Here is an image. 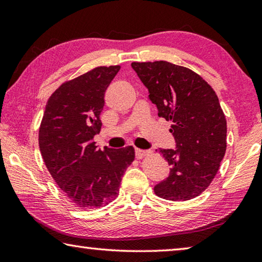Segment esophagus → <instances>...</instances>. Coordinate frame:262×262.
Instances as JSON below:
<instances>
[{
	"label": "esophagus",
	"mask_w": 262,
	"mask_h": 262,
	"mask_svg": "<svg viewBox=\"0 0 262 262\" xmlns=\"http://www.w3.org/2000/svg\"><path fill=\"white\" fill-rule=\"evenodd\" d=\"M147 155H149V151H147V150H142V149H135V156L137 159H142L143 157L147 156Z\"/></svg>",
	"instance_id": "obj_1"
}]
</instances>
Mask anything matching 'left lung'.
Returning a JSON list of instances; mask_svg holds the SVG:
<instances>
[{
  "instance_id": "left-lung-1",
  "label": "left lung",
  "mask_w": 262,
  "mask_h": 262,
  "mask_svg": "<svg viewBox=\"0 0 262 262\" xmlns=\"http://www.w3.org/2000/svg\"><path fill=\"white\" fill-rule=\"evenodd\" d=\"M133 69L171 121L176 149H159L170 174L154 187L157 196L187 201L200 195L220 168L227 150V120L219 97L200 75L167 61L133 62Z\"/></svg>"
}]
</instances>
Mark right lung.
Returning a JSON list of instances; mask_svg holds the SVG:
<instances>
[{"instance_id":"1","label":"right lung","mask_w":262,"mask_h":262,"mask_svg":"<svg viewBox=\"0 0 262 262\" xmlns=\"http://www.w3.org/2000/svg\"><path fill=\"white\" fill-rule=\"evenodd\" d=\"M120 66L97 67L53 92L39 128V148L46 167L74 206H107L119 194L121 178L135 158L132 145L97 148L104 95Z\"/></svg>"}]
</instances>
